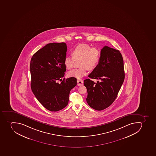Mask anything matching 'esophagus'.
<instances>
[{
	"label": "esophagus",
	"mask_w": 156,
	"mask_h": 156,
	"mask_svg": "<svg viewBox=\"0 0 156 156\" xmlns=\"http://www.w3.org/2000/svg\"><path fill=\"white\" fill-rule=\"evenodd\" d=\"M77 85H78V86H81V85H83V80H81V79H79V80H77Z\"/></svg>",
	"instance_id": "esophagus-1"
}]
</instances>
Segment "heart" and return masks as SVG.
<instances>
[{"label":"heart","instance_id":"1","mask_svg":"<svg viewBox=\"0 0 156 156\" xmlns=\"http://www.w3.org/2000/svg\"><path fill=\"white\" fill-rule=\"evenodd\" d=\"M73 56L66 57L64 64L68 69L73 67L76 60H80L81 68L75 69L68 73L69 77L80 79L87 74L88 69H94L100 60V52L98 49L91 47L87 44H80L74 48L72 51Z\"/></svg>","mask_w":156,"mask_h":156}]
</instances>
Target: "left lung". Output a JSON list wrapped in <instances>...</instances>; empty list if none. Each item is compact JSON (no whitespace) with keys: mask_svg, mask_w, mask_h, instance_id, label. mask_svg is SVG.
<instances>
[{"mask_svg":"<svg viewBox=\"0 0 156 156\" xmlns=\"http://www.w3.org/2000/svg\"><path fill=\"white\" fill-rule=\"evenodd\" d=\"M124 76L123 58L119 50L104 46L101 50L98 65L88 76L100 81L95 83L89 79L84 80L88 105L97 111L109 107L117 98Z\"/></svg>","mask_w":156,"mask_h":156,"instance_id":"1","label":"left lung"}]
</instances>
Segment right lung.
I'll use <instances>...</instances> for the list:
<instances>
[{"label":"right lung","instance_id":"right-lung-1","mask_svg":"<svg viewBox=\"0 0 156 156\" xmlns=\"http://www.w3.org/2000/svg\"><path fill=\"white\" fill-rule=\"evenodd\" d=\"M67 45L64 42L47 44L31 58L30 87L38 101L46 109L56 112L68 104L69 92L77 84L76 78L64 79L66 67ZM60 80V84L57 83Z\"/></svg>","mask_w":156,"mask_h":156}]
</instances>
